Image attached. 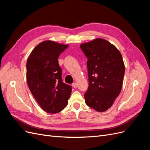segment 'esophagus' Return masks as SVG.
Returning <instances> with one entry per match:
<instances>
[{
    "instance_id": "esophagus-1",
    "label": "esophagus",
    "mask_w": 150,
    "mask_h": 150,
    "mask_svg": "<svg viewBox=\"0 0 150 150\" xmlns=\"http://www.w3.org/2000/svg\"><path fill=\"white\" fill-rule=\"evenodd\" d=\"M72 87H73L74 88H77V84H76V83H72Z\"/></svg>"
}]
</instances>
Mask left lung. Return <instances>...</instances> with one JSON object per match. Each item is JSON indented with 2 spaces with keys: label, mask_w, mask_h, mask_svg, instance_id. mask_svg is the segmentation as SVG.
I'll list each match as a JSON object with an SVG mask.
<instances>
[{
  "label": "left lung",
  "mask_w": 150,
  "mask_h": 150,
  "mask_svg": "<svg viewBox=\"0 0 150 150\" xmlns=\"http://www.w3.org/2000/svg\"><path fill=\"white\" fill-rule=\"evenodd\" d=\"M80 47L88 58L89 87L84 94L85 103L98 112L106 111L122 89L125 67L121 54L101 38L81 44Z\"/></svg>",
  "instance_id": "left-lung-1"
}]
</instances>
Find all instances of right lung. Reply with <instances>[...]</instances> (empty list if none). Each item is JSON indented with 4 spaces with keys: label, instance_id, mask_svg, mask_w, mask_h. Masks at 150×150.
<instances>
[{
    "label": "right lung",
    "instance_id": "right-lung-1",
    "mask_svg": "<svg viewBox=\"0 0 150 150\" xmlns=\"http://www.w3.org/2000/svg\"><path fill=\"white\" fill-rule=\"evenodd\" d=\"M69 46L45 40L31 52L27 61V82L31 93L42 110L57 113L67 105L71 86L62 83L58 57Z\"/></svg>",
    "mask_w": 150,
    "mask_h": 150
}]
</instances>
